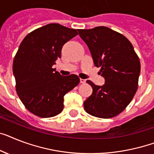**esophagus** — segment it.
Segmentation results:
<instances>
[{"label": "esophagus", "instance_id": "1", "mask_svg": "<svg viewBox=\"0 0 154 154\" xmlns=\"http://www.w3.org/2000/svg\"><path fill=\"white\" fill-rule=\"evenodd\" d=\"M86 82V79H80V83H85Z\"/></svg>", "mask_w": 154, "mask_h": 154}]
</instances>
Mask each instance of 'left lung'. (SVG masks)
I'll return each instance as SVG.
<instances>
[{
    "label": "left lung",
    "mask_w": 154,
    "mask_h": 154,
    "mask_svg": "<svg viewBox=\"0 0 154 154\" xmlns=\"http://www.w3.org/2000/svg\"><path fill=\"white\" fill-rule=\"evenodd\" d=\"M78 31L105 79L102 86L86 81L93 93L83 103L85 110L96 117H114L124 111L136 93L141 69L139 59L129 40L109 27Z\"/></svg>",
    "instance_id": "obj_1"
}]
</instances>
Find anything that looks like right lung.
Returning a JSON list of instances; mask_svg holds the SVG:
<instances>
[{
	"instance_id": "1",
	"label": "right lung",
	"mask_w": 154,
	"mask_h": 154,
	"mask_svg": "<svg viewBox=\"0 0 154 154\" xmlns=\"http://www.w3.org/2000/svg\"><path fill=\"white\" fill-rule=\"evenodd\" d=\"M77 34V30L50 23L30 32L20 44L12 65L16 88L34 115L48 118L60 113L64 95L79 84L76 75L63 76L53 68L63 45Z\"/></svg>"
}]
</instances>
